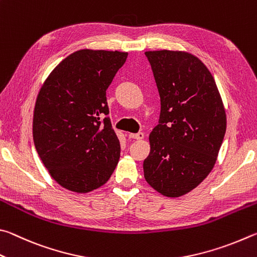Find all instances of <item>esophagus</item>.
<instances>
[{
    "label": "esophagus",
    "mask_w": 257,
    "mask_h": 257,
    "mask_svg": "<svg viewBox=\"0 0 257 257\" xmlns=\"http://www.w3.org/2000/svg\"><path fill=\"white\" fill-rule=\"evenodd\" d=\"M130 137H131L132 139H136V140H142V139L145 138V133H143V132L132 133V134H130Z\"/></svg>",
    "instance_id": "1"
}]
</instances>
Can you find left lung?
Here are the masks:
<instances>
[{
	"label": "left lung",
	"mask_w": 257,
	"mask_h": 257,
	"mask_svg": "<svg viewBox=\"0 0 257 257\" xmlns=\"http://www.w3.org/2000/svg\"><path fill=\"white\" fill-rule=\"evenodd\" d=\"M146 56L161 109L143 161L145 178L163 195L178 197L212 170L226 133V111L212 74L196 56L167 49Z\"/></svg>",
	"instance_id": "obj_1"
}]
</instances>
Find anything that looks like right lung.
Wrapping results in <instances>:
<instances>
[{"label":"right lung","mask_w":257,"mask_h":257,"mask_svg":"<svg viewBox=\"0 0 257 257\" xmlns=\"http://www.w3.org/2000/svg\"><path fill=\"white\" fill-rule=\"evenodd\" d=\"M127 55L81 49L64 58L40 88L35 147L51 176L66 190H96L116 168L120 146L107 117L106 90Z\"/></svg>","instance_id":"obj_1"}]
</instances>
